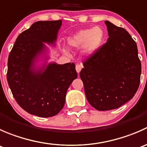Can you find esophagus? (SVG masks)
Listing matches in <instances>:
<instances>
[{
  "instance_id": "esophagus-1",
  "label": "esophagus",
  "mask_w": 147,
  "mask_h": 147,
  "mask_svg": "<svg viewBox=\"0 0 147 147\" xmlns=\"http://www.w3.org/2000/svg\"><path fill=\"white\" fill-rule=\"evenodd\" d=\"M82 65H79V64H78V65H76V67H75V69H76V71H77V72H78V74L80 73V71H81V69H82Z\"/></svg>"
}]
</instances>
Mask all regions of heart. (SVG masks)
I'll list each match as a JSON object with an SVG mask.
<instances>
[{
	"label": "heart",
	"mask_w": 147,
	"mask_h": 147,
	"mask_svg": "<svg viewBox=\"0 0 147 147\" xmlns=\"http://www.w3.org/2000/svg\"><path fill=\"white\" fill-rule=\"evenodd\" d=\"M105 40V32L102 28L95 26L81 30L68 40V45L74 48L82 47V53L86 56L94 55L100 48ZM66 53V50H64Z\"/></svg>",
	"instance_id": "b5f03b06"
}]
</instances>
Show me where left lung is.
Instances as JSON below:
<instances>
[{
    "instance_id": "1",
    "label": "left lung",
    "mask_w": 147,
    "mask_h": 147,
    "mask_svg": "<svg viewBox=\"0 0 147 147\" xmlns=\"http://www.w3.org/2000/svg\"><path fill=\"white\" fill-rule=\"evenodd\" d=\"M109 38L84 63L80 77L89 103L99 111L129 101L140 83L142 65L135 41L125 29L106 20Z\"/></svg>"
}]
</instances>
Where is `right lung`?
<instances>
[{"label":"right lung","mask_w":147,"mask_h":147,"mask_svg":"<svg viewBox=\"0 0 147 147\" xmlns=\"http://www.w3.org/2000/svg\"><path fill=\"white\" fill-rule=\"evenodd\" d=\"M62 20L38 21L18 35L8 60L7 80L19 105L30 115L50 117L63 108L69 85L78 78L73 63H47Z\"/></svg>","instance_id":"right-lung-1"}]
</instances>
